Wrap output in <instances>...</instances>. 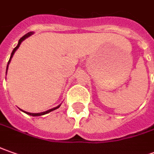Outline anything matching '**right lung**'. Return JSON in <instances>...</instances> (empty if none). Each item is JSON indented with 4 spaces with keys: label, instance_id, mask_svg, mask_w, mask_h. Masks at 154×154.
Listing matches in <instances>:
<instances>
[{
    "label": "right lung",
    "instance_id": "1",
    "mask_svg": "<svg viewBox=\"0 0 154 154\" xmlns=\"http://www.w3.org/2000/svg\"><path fill=\"white\" fill-rule=\"evenodd\" d=\"M32 34H33V32H30L26 33V34L24 35V36H23L22 38H21L19 39L17 45V47H16L14 49H13V51H12V53H11V54L10 59H9V61H8V63H7V67H6V73H7V69H8V65H9V63H10L11 60V59H12V57H13V55H14L15 52L17 50V48H18L19 46H20V44L22 43V41H23V40H25V39L27 38L28 37H30L31 35H32ZM61 106V104H60V105H59L58 106H56V107L52 108V109H49V110H48V111H43V112H40V113H31V112H26V111H22V110H21V109H20V110H21V111H23V112H25V113H26V114H27V115L32 116H39L45 115V114H48V113H49V112H51V111H54V110H56V109H58V108H59V106Z\"/></svg>",
    "mask_w": 154,
    "mask_h": 154
}]
</instances>
